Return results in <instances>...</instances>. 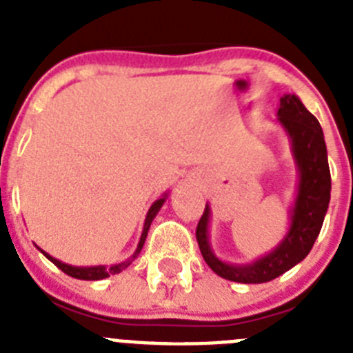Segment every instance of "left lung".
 I'll list each match as a JSON object with an SVG mask.
<instances>
[{
	"mask_svg": "<svg viewBox=\"0 0 353 353\" xmlns=\"http://www.w3.org/2000/svg\"><path fill=\"white\" fill-rule=\"evenodd\" d=\"M277 123L288 136L299 173L297 194L290 210V228L281 242L251 263H226L215 256L210 245L208 224L212 212L208 203L196 228V240L203 260L228 281L260 285L285 274L310 254L325 219L330 201V171L322 127L293 93H285L279 99Z\"/></svg>",
	"mask_w": 353,
	"mask_h": 353,
	"instance_id": "obj_1",
	"label": "left lung"
}]
</instances>
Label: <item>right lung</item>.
I'll return each mask as SVG.
<instances>
[{
    "instance_id": "right-lung-1",
    "label": "right lung",
    "mask_w": 353,
    "mask_h": 353,
    "mask_svg": "<svg viewBox=\"0 0 353 353\" xmlns=\"http://www.w3.org/2000/svg\"><path fill=\"white\" fill-rule=\"evenodd\" d=\"M168 199V192H164V194L161 196V198L157 199V201H154L152 203V207H150L148 214H146L145 217V224H143V232H141V236H139V244L138 248H136V251H134V254L130 258H127L125 261H120V263H114L111 265V267H105V265H95V267H74V265H68V263H63V261L56 260V258H52L49 252L42 251V249L37 245V249H39L40 252H42L43 256L48 258V260H51L52 263L58 267L60 270H63L67 276L70 277H76V279H84V281H99V279H105V277L109 276H114V274H120L121 270L127 269L130 263L134 261V258H138V254L141 252L143 245H145V240H146V235H148V230H150V224H152V221L155 219V215L159 214V210H161V207L164 205V201Z\"/></svg>"
}]
</instances>
